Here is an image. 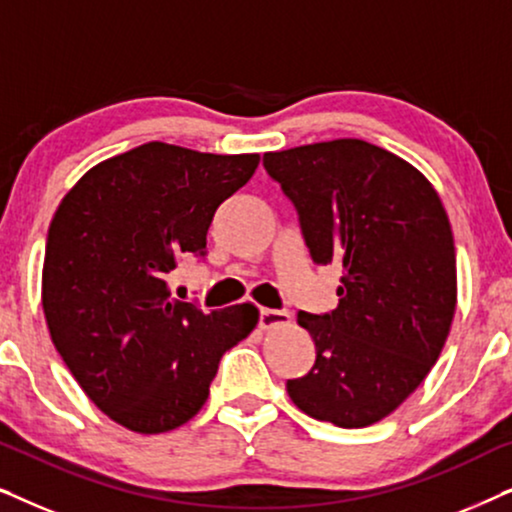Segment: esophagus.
Segmentation results:
<instances>
[{
	"label": "esophagus",
	"instance_id": "obj_1",
	"mask_svg": "<svg viewBox=\"0 0 512 512\" xmlns=\"http://www.w3.org/2000/svg\"><path fill=\"white\" fill-rule=\"evenodd\" d=\"M291 321L289 312H282V310H261V317H258V326L263 328V331H268V328H277V326H286Z\"/></svg>",
	"mask_w": 512,
	"mask_h": 512
}]
</instances>
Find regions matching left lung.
<instances>
[{
	"label": "left lung",
	"mask_w": 512,
	"mask_h": 512,
	"mask_svg": "<svg viewBox=\"0 0 512 512\" xmlns=\"http://www.w3.org/2000/svg\"><path fill=\"white\" fill-rule=\"evenodd\" d=\"M263 165L296 207L314 263H338L340 303L298 314L317 361L286 382L319 422L361 429L391 415L429 375L457 307V254L436 188L363 139L270 151Z\"/></svg>",
	"instance_id": "left-lung-1"
}]
</instances>
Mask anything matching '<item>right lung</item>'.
Instances as JSON below:
<instances>
[{"instance_id":"1","label":"right lung","mask_w":512,"mask_h":512,"mask_svg":"<svg viewBox=\"0 0 512 512\" xmlns=\"http://www.w3.org/2000/svg\"><path fill=\"white\" fill-rule=\"evenodd\" d=\"M258 160L149 142L90 167L53 216L48 333L90 401L125 429L151 436L193 419L221 356L258 324L251 303L202 312L165 282L181 256H205L214 212Z\"/></svg>"}]
</instances>
